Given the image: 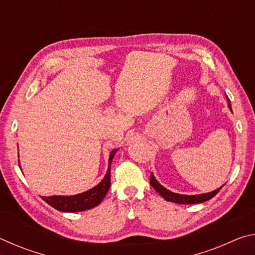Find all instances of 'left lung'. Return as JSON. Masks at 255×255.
I'll list each match as a JSON object with an SVG mask.
<instances>
[{
    "label": "left lung",
    "mask_w": 255,
    "mask_h": 255,
    "mask_svg": "<svg viewBox=\"0 0 255 255\" xmlns=\"http://www.w3.org/2000/svg\"><path fill=\"white\" fill-rule=\"evenodd\" d=\"M227 100H228V108L232 109L230 99L227 98ZM149 183L158 192V195L162 196L164 199L167 201H171V202H176V204H181V205H191V204H200V202H205L207 200L211 199L213 197H215L219 192V190L222 189V187H221V188L216 189L215 191H211L208 193H202V195H196V196L178 195V193L171 192V191H169V190H166L165 188L162 187V185L159 184L156 180H155L154 175L152 173H150V176H149Z\"/></svg>",
    "instance_id": "obj_1"
}]
</instances>
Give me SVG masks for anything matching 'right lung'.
<instances>
[{
    "label": "right lung",
    "instance_id": "right-lung-1",
    "mask_svg": "<svg viewBox=\"0 0 255 255\" xmlns=\"http://www.w3.org/2000/svg\"><path fill=\"white\" fill-rule=\"evenodd\" d=\"M116 152H117V149L112 150L110 153L109 169H108L105 179H103L97 187H94L91 190H89V191L80 193V195L76 196L42 197V199L51 207H54L55 209H57L59 211H65V213H76V211L88 210L98 206L99 204H101V201L103 200V198L106 197L108 190L110 188V164Z\"/></svg>",
    "mask_w": 255,
    "mask_h": 255
}]
</instances>
